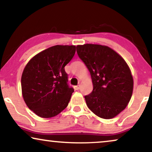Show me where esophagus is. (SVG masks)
<instances>
[{"label":"esophagus","mask_w":152,"mask_h":152,"mask_svg":"<svg viewBox=\"0 0 152 152\" xmlns=\"http://www.w3.org/2000/svg\"><path fill=\"white\" fill-rule=\"evenodd\" d=\"M80 85H77V86H74L75 90H76V91L79 90V89H80Z\"/></svg>","instance_id":"esophagus-1"}]
</instances>
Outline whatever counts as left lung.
Returning a JSON list of instances; mask_svg holds the SVG:
<instances>
[{"label": "left lung", "mask_w": 152, "mask_h": 152, "mask_svg": "<svg viewBox=\"0 0 152 152\" xmlns=\"http://www.w3.org/2000/svg\"><path fill=\"white\" fill-rule=\"evenodd\" d=\"M77 53L93 82V91L84 96L87 107L99 118H114L125 109L132 95L134 80L127 64L106 45H77Z\"/></svg>", "instance_id": "obj_1"}]
</instances>
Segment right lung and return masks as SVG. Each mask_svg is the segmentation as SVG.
Returning a JSON list of instances; mask_svg holds the SVG:
<instances>
[{
  "label": "right lung",
  "instance_id": "obj_1",
  "mask_svg": "<svg viewBox=\"0 0 152 152\" xmlns=\"http://www.w3.org/2000/svg\"><path fill=\"white\" fill-rule=\"evenodd\" d=\"M75 45H55L30 60L21 77L22 94L29 109L41 118L57 115L68 104L72 87L66 65L75 53Z\"/></svg>",
  "mask_w": 152,
  "mask_h": 152
}]
</instances>
